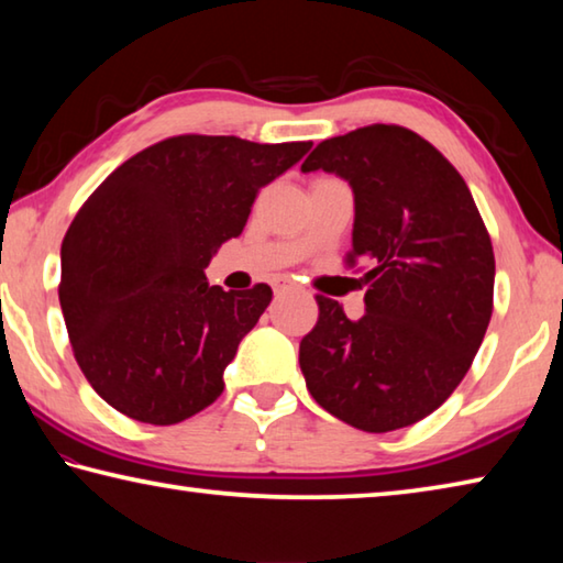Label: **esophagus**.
Returning a JSON list of instances; mask_svg holds the SVG:
<instances>
[{"instance_id": "obj_1", "label": "esophagus", "mask_w": 563, "mask_h": 563, "mask_svg": "<svg viewBox=\"0 0 563 563\" xmlns=\"http://www.w3.org/2000/svg\"><path fill=\"white\" fill-rule=\"evenodd\" d=\"M275 290H278V292H290V290H300V288L288 278V275H280V278L275 280Z\"/></svg>"}]
</instances>
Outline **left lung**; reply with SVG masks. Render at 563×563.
Listing matches in <instances>:
<instances>
[{"label":"left lung","mask_w":563,"mask_h":563,"mask_svg":"<svg viewBox=\"0 0 563 563\" xmlns=\"http://www.w3.org/2000/svg\"><path fill=\"white\" fill-rule=\"evenodd\" d=\"M345 178L355 194L352 251L365 261V316L318 295L300 369L316 402L362 432L432 415L479 350L494 308V251L450 161L419 133L373 123L322 141L302 170Z\"/></svg>","instance_id":"obj_1"}]
</instances>
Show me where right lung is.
<instances>
[{"label": "right lung", "mask_w": 563, "mask_h": 563, "mask_svg": "<svg viewBox=\"0 0 563 563\" xmlns=\"http://www.w3.org/2000/svg\"><path fill=\"white\" fill-rule=\"evenodd\" d=\"M310 146L170 136L123 161L79 208L62 243L59 302L84 377L113 409L176 424L221 397L223 369L273 290L225 292L203 271L243 233L258 190Z\"/></svg>", "instance_id": "right-lung-1"}]
</instances>
